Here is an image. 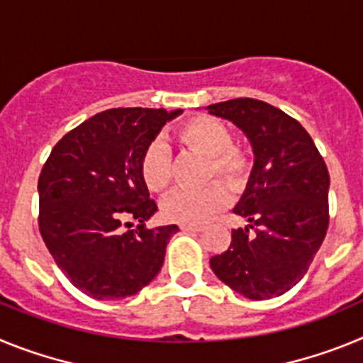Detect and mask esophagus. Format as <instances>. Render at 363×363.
I'll use <instances>...</instances> for the list:
<instances>
[{
  "mask_svg": "<svg viewBox=\"0 0 363 363\" xmlns=\"http://www.w3.org/2000/svg\"><path fill=\"white\" fill-rule=\"evenodd\" d=\"M179 229L184 233H200L201 225H179Z\"/></svg>",
  "mask_w": 363,
  "mask_h": 363,
  "instance_id": "1",
  "label": "esophagus"
}]
</instances>
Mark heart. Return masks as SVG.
Returning a JSON list of instances; mask_svg holds the SVG:
<instances>
[{"label": "heart", "instance_id": "heart-1", "mask_svg": "<svg viewBox=\"0 0 363 363\" xmlns=\"http://www.w3.org/2000/svg\"><path fill=\"white\" fill-rule=\"evenodd\" d=\"M184 147L209 156V178L220 176L233 191H242L251 178L252 156L233 143V133L213 116H196L185 121L176 133ZM140 174L150 192H165L172 182V156L163 142H150L140 160ZM229 203V191L220 182L191 191L178 189L163 200L165 220L182 225H200Z\"/></svg>", "mask_w": 363, "mask_h": 363}]
</instances>
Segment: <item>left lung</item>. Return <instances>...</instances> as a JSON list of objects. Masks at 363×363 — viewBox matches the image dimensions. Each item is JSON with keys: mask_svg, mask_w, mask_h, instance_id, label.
<instances>
[{"mask_svg": "<svg viewBox=\"0 0 363 363\" xmlns=\"http://www.w3.org/2000/svg\"><path fill=\"white\" fill-rule=\"evenodd\" d=\"M207 111L240 127L255 152L249 184L234 207L249 225L233 230L230 247L211 258V269L245 298L280 296L303 278L325 238V162L309 133L265 101L236 98Z\"/></svg>", "mask_w": 363, "mask_h": 363, "instance_id": "1", "label": "left lung"}]
</instances>
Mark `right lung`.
Listing matches in <instances>:
<instances>
[{
	"label": "right lung",
	"mask_w": 363,
	"mask_h": 363,
	"mask_svg": "<svg viewBox=\"0 0 363 363\" xmlns=\"http://www.w3.org/2000/svg\"><path fill=\"white\" fill-rule=\"evenodd\" d=\"M179 114V108H108L67 133L45 162L38 179L41 238L86 296H133L162 269L178 225L145 227L158 205L143 184L140 160ZM129 219L140 225L123 231Z\"/></svg>",
	"instance_id": "add662e5"
}]
</instances>
